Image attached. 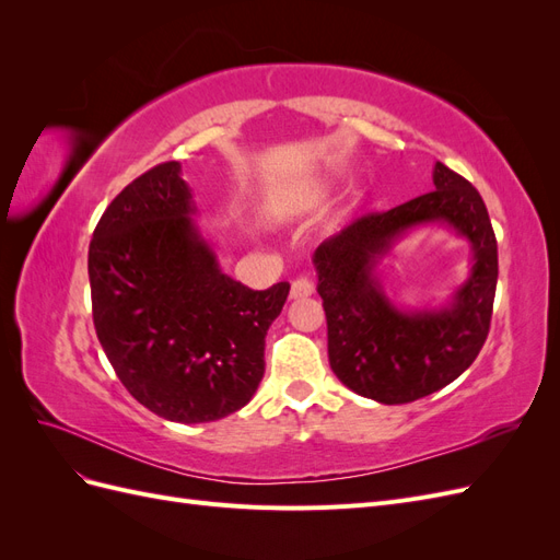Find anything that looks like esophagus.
<instances>
[{"instance_id":"34e87169","label":"esophagus","mask_w":560,"mask_h":560,"mask_svg":"<svg viewBox=\"0 0 560 560\" xmlns=\"http://www.w3.org/2000/svg\"><path fill=\"white\" fill-rule=\"evenodd\" d=\"M311 294H313V282L308 278H296L292 282V290H290L292 299H306Z\"/></svg>"}]
</instances>
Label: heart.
<instances>
[{
    "mask_svg": "<svg viewBox=\"0 0 560 560\" xmlns=\"http://www.w3.org/2000/svg\"><path fill=\"white\" fill-rule=\"evenodd\" d=\"M325 198H327L325 186L306 184V186H299V189H292V191H287V194L270 200L266 208V214H268V219H287L294 214H303V212L317 208Z\"/></svg>",
    "mask_w": 560,
    "mask_h": 560,
    "instance_id": "b5f03b06",
    "label": "heart"
}]
</instances>
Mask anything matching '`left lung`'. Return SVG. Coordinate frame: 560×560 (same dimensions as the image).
<instances>
[{
	"instance_id": "left-lung-1",
	"label": "left lung",
	"mask_w": 560,
	"mask_h": 560,
	"mask_svg": "<svg viewBox=\"0 0 560 560\" xmlns=\"http://www.w3.org/2000/svg\"><path fill=\"white\" fill-rule=\"evenodd\" d=\"M432 179L430 194L360 217L313 254L331 371L352 393L381 404H409L453 383L477 360L493 315L498 241L483 200L444 163L436 161ZM430 223L470 243V276L444 307L399 310L377 264L406 232Z\"/></svg>"
}]
</instances>
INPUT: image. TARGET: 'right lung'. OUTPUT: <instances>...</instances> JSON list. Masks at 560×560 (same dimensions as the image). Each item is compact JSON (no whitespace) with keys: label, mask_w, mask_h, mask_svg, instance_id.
<instances>
[{"label":"right lung","mask_w":560,"mask_h":560,"mask_svg":"<svg viewBox=\"0 0 560 560\" xmlns=\"http://www.w3.org/2000/svg\"><path fill=\"white\" fill-rule=\"evenodd\" d=\"M182 165L151 167L118 194L93 231V322L128 393L173 422H210L264 378V346L290 282H235L196 226Z\"/></svg>","instance_id":"add662e5"}]
</instances>
